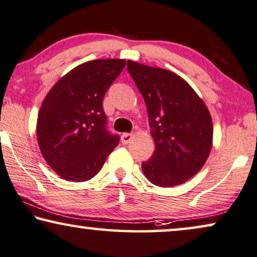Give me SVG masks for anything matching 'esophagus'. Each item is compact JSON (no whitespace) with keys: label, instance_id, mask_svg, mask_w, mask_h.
I'll list each match as a JSON object with an SVG mask.
<instances>
[{"label":"esophagus","instance_id":"obj_1","mask_svg":"<svg viewBox=\"0 0 257 257\" xmlns=\"http://www.w3.org/2000/svg\"><path fill=\"white\" fill-rule=\"evenodd\" d=\"M133 134H128V133H124V134H122V136H121V141H122V143L123 144H128V143H130L133 141Z\"/></svg>","mask_w":257,"mask_h":257}]
</instances>
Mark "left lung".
Segmentation results:
<instances>
[{
    "instance_id": "left-lung-1",
    "label": "left lung",
    "mask_w": 257,
    "mask_h": 257,
    "mask_svg": "<svg viewBox=\"0 0 257 257\" xmlns=\"http://www.w3.org/2000/svg\"><path fill=\"white\" fill-rule=\"evenodd\" d=\"M129 74L146 101L155 153L143 162L154 185L176 186L197 175L213 143L211 114L204 101L178 74L128 60Z\"/></svg>"
}]
</instances>
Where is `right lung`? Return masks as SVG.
Instances as JSON below:
<instances>
[{
    "mask_svg": "<svg viewBox=\"0 0 257 257\" xmlns=\"http://www.w3.org/2000/svg\"><path fill=\"white\" fill-rule=\"evenodd\" d=\"M125 66L124 59H97L74 67L43 101L37 118L39 149L58 176L70 182L93 178L120 137L106 128L102 100Z\"/></svg>",
    "mask_w": 257,
    "mask_h": 257,
    "instance_id": "1",
    "label": "right lung"
}]
</instances>
